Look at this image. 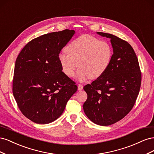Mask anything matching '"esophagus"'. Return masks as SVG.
<instances>
[{
  "mask_svg": "<svg viewBox=\"0 0 154 154\" xmlns=\"http://www.w3.org/2000/svg\"><path fill=\"white\" fill-rule=\"evenodd\" d=\"M83 88V86L82 84H78V89L79 91L82 90Z\"/></svg>",
  "mask_w": 154,
  "mask_h": 154,
  "instance_id": "esophagus-1",
  "label": "esophagus"
}]
</instances>
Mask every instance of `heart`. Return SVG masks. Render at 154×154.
Instances as JSON below:
<instances>
[{"label": "heart", "mask_w": 154, "mask_h": 154, "mask_svg": "<svg viewBox=\"0 0 154 154\" xmlns=\"http://www.w3.org/2000/svg\"><path fill=\"white\" fill-rule=\"evenodd\" d=\"M65 50L67 55L60 53L58 57L62 72L67 76L72 77L76 68L80 67L76 74L80 81L103 76L113 57V49L109 42L88 35L73 40Z\"/></svg>", "instance_id": "1"}]
</instances>
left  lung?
<instances>
[{
    "label": "left lung",
    "mask_w": 154,
    "mask_h": 154,
    "mask_svg": "<svg viewBox=\"0 0 154 154\" xmlns=\"http://www.w3.org/2000/svg\"><path fill=\"white\" fill-rule=\"evenodd\" d=\"M97 33L110 39L113 57L103 75L83 87L87 99L83 108L93 123L108 126L123 119L133 108L140 90L141 72L137 56L127 41L112 34Z\"/></svg>",
    "instance_id": "left-lung-1"
}]
</instances>
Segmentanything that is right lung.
<instances>
[{
    "instance_id": "obj_1",
    "label": "right lung",
    "mask_w": 154,
    "mask_h": 154,
    "mask_svg": "<svg viewBox=\"0 0 154 154\" xmlns=\"http://www.w3.org/2000/svg\"><path fill=\"white\" fill-rule=\"evenodd\" d=\"M75 31L65 29L45 34L27 43L18 55L13 94L21 112L38 124H48L63 113L78 89L64 74L58 57Z\"/></svg>"
}]
</instances>
